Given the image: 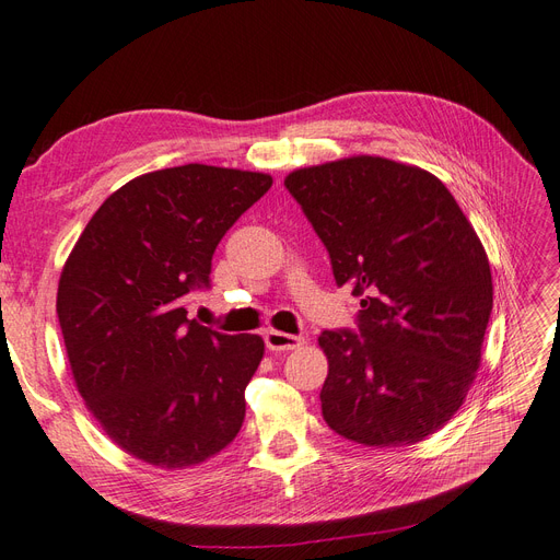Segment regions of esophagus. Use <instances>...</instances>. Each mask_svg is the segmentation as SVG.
Instances as JSON below:
<instances>
[{
  "instance_id": "1",
  "label": "esophagus",
  "mask_w": 560,
  "mask_h": 560,
  "mask_svg": "<svg viewBox=\"0 0 560 560\" xmlns=\"http://www.w3.org/2000/svg\"><path fill=\"white\" fill-rule=\"evenodd\" d=\"M264 340H266V347L271 352H289V350H299V347L305 342V338L301 336H292V334H284V331H266L264 334Z\"/></svg>"
}]
</instances>
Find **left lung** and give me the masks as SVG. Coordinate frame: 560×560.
Here are the masks:
<instances>
[{
    "label": "left lung",
    "instance_id": "obj_1",
    "mask_svg": "<svg viewBox=\"0 0 560 560\" xmlns=\"http://www.w3.org/2000/svg\"><path fill=\"white\" fill-rule=\"evenodd\" d=\"M361 299L359 334L322 331L324 421L365 447L429 438L464 405L493 307L485 245L433 173L357 155L284 178Z\"/></svg>",
    "mask_w": 560,
    "mask_h": 560
}]
</instances>
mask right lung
<instances>
[{
    "mask_svg": "<svg viewBox=\"0 0 560 560\" xmlns=\"http://www.w3.org/2000/svg\"><path fill=\"white\" fill-rule=\"evenodd\" d=\"M268 173L185 164L143 173L100 206L57 284L75 389L104 433L150 466L203 464L234 440L264 357L255 334L187 317L222 236Z\"/></svg>",
    "mask_w": 560,
    "mask_h": 560,
    "instance_id": "1",
    "label": "right lung"
}]
</instances>
